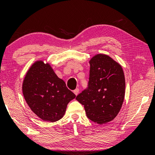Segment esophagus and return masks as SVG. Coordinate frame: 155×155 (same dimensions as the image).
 <instances>
[{
	"mask_svg": "<svg viewBox=\"0 0 155 155\" xmlns=\"http://www.w3.org/2000/svg\"><path fill=\"white\" fill-rule=\"evenodd\" d=\"M78 92H79V89H78V88L75 89L74 91V93L76 95H77V94H78Z\"/></svg>",
	"mask_w": 155,
	"mask_h": 155,
	"instance_id": "34e87169",
	"label": "esophagus"
}]
</instances>
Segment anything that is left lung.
<instances>
[{
    "mask_svg": "<svg viewBox=\"0 0 155 155\" xmlns=\"http://www.w3.org/2000/svg\"><path fill=\"white\" fill-rule=\"evenodd\" d=\"M88 88L77 97L87 117L103 124L118 114L125 94V78L120 64L108 55L98 54L89 61Z\"/></svg>",
    "mask_w": 155,
    "mask_h": 155,
    "instance_id": "8db88e82",
    "label": "left lung"
}]
</instances>
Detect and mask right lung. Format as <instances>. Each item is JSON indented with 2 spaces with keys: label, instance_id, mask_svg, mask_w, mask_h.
Returning a JSON list of instances; mask_svg holds the SVG:
<instances>
[{
  "label": "right lung",
  "instance_id": "obj_1",
  "mask_svg": "<svg viewBox=\"0 0 155 155\" xmlns=\"http://www.w3.org/2000/svg\"><path fill=\"white\" fill-rule=\"evenodd\" d=\"M22 92L32 111L44 121L59 120L76 95L54 72L50 63L38 60L31 64L22 83Z\"/></svg>",
  "mask_w": 155,
  "mask_h": 155
}]
</instances>
